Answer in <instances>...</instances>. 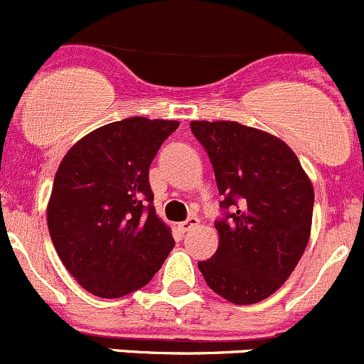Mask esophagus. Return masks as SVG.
I'll return each instance as SVG.
<instances>
[{
  "label": "esophagus",
  "mask_w": 364,
  "mask_h": 364,
  "mask_svg": "<svg viewBox=\"0 0 364 364\" xmlns=\"http://www.w3.org/2000/svg\"><path fill=\"white\" fill-rule=\"evenodd\" d=\"M198 223H200V219H198L196 215H191V218H187L186 221L178 225V228H181L183 233H186V232H189V230H193L194 226H198Z\"/></svg>",
  "instance_id": "esophagus-1"
}]
</instances>
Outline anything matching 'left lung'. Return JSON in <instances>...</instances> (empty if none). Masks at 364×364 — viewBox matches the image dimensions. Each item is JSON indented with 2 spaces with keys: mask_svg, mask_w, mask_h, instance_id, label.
I'll use <instances>...</instances> for the list:
<instances>
[{
  "mask_svg": "<svg viewBox=\"0 0 364 364\" xmlns=\"http://www.w3.org/2000/svg\"><path fill=\"white\" fill-rule=\"evenodd\" d=\"M225 196L218 251L198 262L207 285L233 304L267 299L309 240L313 186L285 141L239 122H191Z\"/></svg>",
  "mask_w": 364,
  "mask_h": 364,
  "instance_id": "left-lung-1",
  "label": "left lung"
}]
</instances>
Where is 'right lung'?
<instances>
[{"label": "right lung", "mask_w": 364, "mask_h": 364, "mask_svg": "<svg viewBox=\"0 0 364 364\" xmlns=\"http://www.w3.org/2000/svg\"><path fill=\"white\" fill-rule=\"evenodd\" d=\"M175 120L125 118L79 139L56 171L48 205L60 260L90 294L117 299L145 287L175 240L154 208L149 170Z\"/></svg>", "instance_id": "add662e5"}]
</instances>
